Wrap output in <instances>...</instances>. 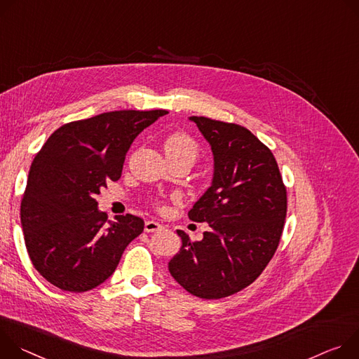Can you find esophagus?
Listing matches in <instances>:
<instances>
[{"instance_id": "1", "label": "esophagus", "mask_w": 359, "mask_h": 359, "mask_svg": "<svg viewBox=\"0 0 359 359\" xmlns=\"http://www.w3.org/2000/svg\"><path fill=\"white\" fill-rule=\"evenodd\" d=\"M159 229H163V225L159 222H156L154 219H149V221L145 222V232H155V231H159Z\"/></svg>"}]
</instances>
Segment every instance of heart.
<instances>
[{
	"label": "heart",
	"mask_w": 359,
	"mask_h": 359,
	"mask_svg": "<svg viewBox=\"0 0 359 359\" xmlns=\"http://www.w3.org/2000/svg\"><path fill=\"white\" fill-rule=\"evenodd\" d=\"M164 151L168 156L170 161L174 159H185L194 164L196 158L200 156V145L188 134L185 133H175L165 138L164 141Z\"/></svg>",
	"instance_id": "heart-1"
}]
</instances>
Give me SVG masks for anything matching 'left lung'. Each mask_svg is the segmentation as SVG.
<instances>
[{"label":"left lung","mask_w":359,"mask_h":359,"mask_svg":"<svg viewBox=\"0 0 359 359\" xmlns=\"http://www.w3.org/2000/svg\"><path fill=\"white\" fill-rule=\"evenodd\" d=\"M211 144L212 185L188 217L208 222L201 241L182 240L170 261L174 280L189 294L219 299L252 284L280 244L287 217V187L271 149L250 130L207 116H191Z\"/></svg>","instance_id":"left-lung-1"}]
</instances>
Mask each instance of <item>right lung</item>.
I'll list each match as a JSON object with an SVG mask.
<instances>
[{
	"mask_svg": "<svg viewBox=\"0 0 359 359\" xmlns=\"http://www.w3.org/2000/svg\"><path fill=\"white\" fill-rule=\"evenodd\" d=\"M167 109H121L64 124L32 159L21 200L24 241L35 269L68 292L90 291L112 275L144 219L107 224L95 195L121 178L135 137Z\"/></svg>",
	"mask_w": 359,
	"mask_h": 359,
	"instance_id": "right-lung-1",
	"label": "right lung"
}]
</instances>
